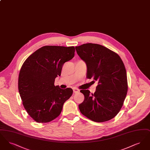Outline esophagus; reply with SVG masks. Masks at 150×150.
<instances>
[{
	"mask_svg": "<svg viewBox=\"0 0 150 150\" xmlns=\"http://www.w3.org/2000/svg\"><path fill=\"white\" fill-rule=\"evenodd\" d=\"M73 91H74V93H76L78 92L79 91L78 89H77V88H73Z\"/></svg>",
	"mask_w": 150,
	"mask_h": 150,
	"instance_id": "34e87169",
	"label": "esophagus"
}]
</instances>
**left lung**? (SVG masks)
<instances>
[{"mask_svg": "<svg viewBox=\"0 0 150 150\" xmlns=\"http://www.w3.org/2000/svg\"><path fill=\"white\" fill-rule=\"evenodd\" d=\"M79 57L87 66V78L98 84L94 94L81 90L84 101L79 105L81 113L93 121H108L119 113L128 91L127 71L120 56L97 44L86 43L76 47Z\"/></svg>", "mask_w": 150, "mask_h": 150, "instance_id": "8db88e82", "label": "left lung"}]
</instances>
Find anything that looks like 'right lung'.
<instances>
[{"label": "right lung", "instance_id": "add662e5", "mask_svg": "<svg viewBox=\"0 0 150 150\" xmlns=\"http://www.w3.org/2000/svg\"><path fill=\"white\" fill-rule=\"evenodd\" d=\"M74 47L46 45L31 54L22 64L18 86L23 106L37 122L53 120L70 98L71 88L62 89L54 86L62 66L75 54Z\"/></svg>", "mask_w": 150, "mask_h": 150}]
</instances>
